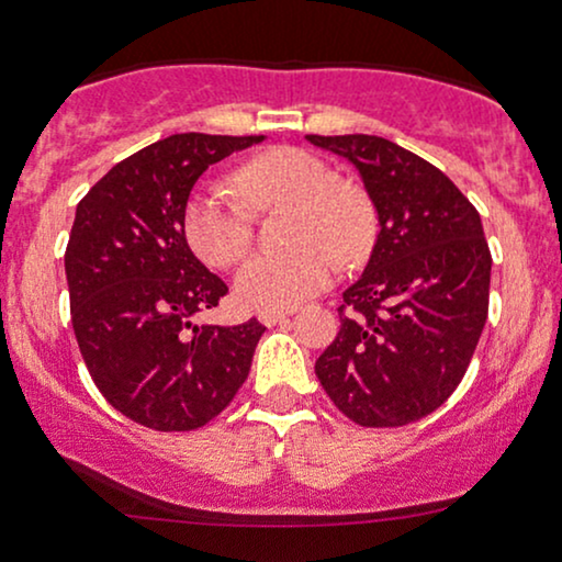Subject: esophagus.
I'll use <instances>...</instances> for the list:
<instances>
[{
    "instance_id": "obj_1",
    "label": "esophagus",
    "mask_w": 562,
    "mask_h": 562,
    "mask_svg": "<svg viewBox=\"0 0 562 562\" xmlns=\"http://www.w3.org/2000/svg\"><path fill=\"white\" fill-rule=\"evenodd\" d=\"M290 314H293V308H285V312H259V322L261 325L272 327L277 322H285Z\"/></svg>"
}]
</instances>
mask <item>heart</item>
Returning <instances> with one entry per match:
<instances>
[{
    "mask_svg": "<svg viewBox=\"0 0 562 562\" xmlns=\"http://www.w3.org/2000/svg\"><path fill=\"white\" fill-rule=\"evenodd\" d=\"M235 187L203 182L187 200L184 235L205 263L235 267L250 250L256 211L295 203L290 216V250H269L245 261L235 295L254 312H285L333 282L338 252L362 259L372 240V211L364 195L338 182L325 160L295 147H272L235 171Z\"/></svg>",
    "mask_w": 562,
    "mask_h": 562,
    "instance_id": "heart-1",
    "label": "heart"
}]
</instances>
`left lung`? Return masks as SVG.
I'll list each match as a JSON object with an SVG mask.
<instances>
[{
  "instance_id": "obj_1",
  "label": "left lung",
  "mask_w": 562,
  "mask_h": 562,
  "mask_svg": "<svg viewBox=\"0 0 562 562\" xmlns=\"http://www.w3.org/2000/svg\"><path fill=\"white\" fill-rule=\"evenodd\" d=\"M362 173L380 235L344 293L340 333L314 364L362 428L423 420L465 378L488 317L492 254L475 205L434 164L372 134L319 137Z\"/></svg>"
}]
</instances>
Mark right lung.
I'll list each match as a JSON object with an SVG mask.
<instances>
[{
  "instance_id": "add662e5",
  "label": "right lung",
  "mask_w": 562,
  "mask_h": 562,
  "mask_svg": "<svg viewBox=\"0 0 562 562\" xmlns=\"http://www.w3.org/2000/svg\"><path fill=\"white\" fill-rule=\"evenodd\" d=\"M261 134H171L115 164L76 205L66 248L70 322L108 404L145 428L195 430L227 409L267 327L195 325L227 285L184 237L192 184Z\"/></svg>"
}]
</instances>
